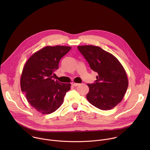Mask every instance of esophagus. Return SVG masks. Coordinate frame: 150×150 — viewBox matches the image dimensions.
<instances>
[{
	"instance_id": "obj_1",
	"label": "esophagus",
	"mask_w": 150,
	"mask_h": 150,
	"mask_svg": "<svg viewBox=\"0 0 150 150\" xmlns=\"http://www.w3.org/2000/svg\"><path fill=\"white\" fill-rule=\"evenodd\" d=\"M71 84L73 85V86H75V87H77V86H78V85H79L80 83H75V82H72L71 83Z\"/></svg>"
}]
</instances>
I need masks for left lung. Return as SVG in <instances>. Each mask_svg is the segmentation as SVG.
<instances>
[{"label":"left lung","mask_w":150,"mask_h":150,"mask_svg":"<svg viewBox=\"0 0 150 150\" xmlns=\"http://www.w3.org/2000/svg\"><path fill=\"white\" fill-rule=\"evenodd\" d=\"M78 49L98 74L93 83H87L90 91L88 101L96 108L108 110L113 109L123 99L128 87L126 73L122 64L111 53L101 48L79 46Z\"/></svg>","instance_id":"1"}]
</instances>
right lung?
Masks as SVG:
<instances>
[{
  "label": "right lung",
  "instance_id": "right-lung-1",
  "mask_svg": "<svg viewBox=\"0 0 150 150\" xmlns=\"http://www.w3.org/2000/svg\"><path fill=\"white\" fill-rule=\"evenodd\" d=\"M71 49L64 46H46L27 61L21 77V88L30 105L42 114H50L62 105L71 83L53 79L61 58Z\"/></svg>",
  "mask_w": 150,
  "mask_h": 150
}]
</instances>
